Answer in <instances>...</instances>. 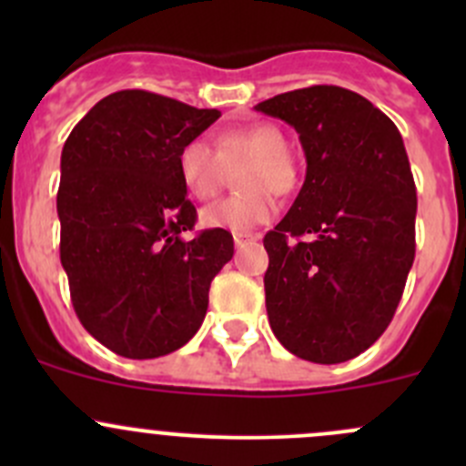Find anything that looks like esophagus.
Segmentation results:
<instances>
[{
  "mask_svg": "<svg viewBox=\"0 0 466 466\" xmlns=\"http://www.w3.org/2000/svg\"><path fill=\"white\" fill-rule=\"evenodd\" d=\"M252 241H259V237H257V234H234V246L237 248L246 246V243H252Z\"/></svg>",
  "mask_w": 466,
  "mask_h": 466,
  "instance_id": "obj_1",
  "label": "esophagus"
}]
</instances>
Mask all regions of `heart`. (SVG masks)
<instances>
[{"instance_id": "b5f03b06", "label": "heart", "mask_w": 466, "mask_h": 466, "mask_svg": "<svg viewBox=\"0 0 466 466\" xmlns=\"http://www.w3.org/2000/svg\"><path fill=\"white\" fill-rule=\"evenodd\" d=\"M238 194L205 207L200 223L209 229L243 234L275 216L277 196H289L299 185V164L286 148V135L270 121L228 128L216 135L214 148L191 139L177 153V173L194 198L207 200L237 171Z\"/></svg>"}]
</instances>
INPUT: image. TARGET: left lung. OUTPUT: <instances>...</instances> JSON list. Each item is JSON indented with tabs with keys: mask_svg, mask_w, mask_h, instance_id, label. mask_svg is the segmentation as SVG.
<instances>
[{
	"mask_svg": "<svg viewBox=\"0 0 466 466\" xmlns=\"http://www.w3.org/2000/svg\"><path fill=\"white\" fill-rule=\"evenodd\" d=\"M293 126L307 177L263 237L266 311L304 360L345 363L388 329L415 261L417 189L403 139L360 94L311 86L255 106Z\"/></svg>",
	"mask_w": 466,
	"mask_h": 466,
	"instance_id": "1",
	"label": "left lung"
}]
</instances>
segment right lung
<instances>
[{"instance_id": "1", "label": "right lung", "mask_w": 466, "mask_h": 466, "mask_svg": "<svg viewBox=\"0 0 466 466\" xmlns=\"http://www.w3.org/2000/svg\"><path fill=\"white\" fill-rule=\"evenodd\" d=\"M218 110L121 89L74 126L60 155V263L74 311L101 345L157 359L194 338L232 234L196 225L177 153Z\"/></svg>"}]
</instances>
